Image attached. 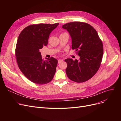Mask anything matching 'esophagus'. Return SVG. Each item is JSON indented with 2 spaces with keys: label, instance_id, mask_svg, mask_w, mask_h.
Here are the masks:
<instances>
[{
  "label": "esophagus",
  "instance_id": "1",
  "mask_svg": "<svg viewBox=\"0 0 121 121\" xmlns=\"http://www.w3.org/2000/svg\"><path fill=\"white\" fill-rule=\"evenodd\" d=\"M62 61H63V60H62V59H59V60H58V63H60L62 62Z\"/></svg>",
  "mask_w": 121,
  "mask_h": 121
}]
</instances>
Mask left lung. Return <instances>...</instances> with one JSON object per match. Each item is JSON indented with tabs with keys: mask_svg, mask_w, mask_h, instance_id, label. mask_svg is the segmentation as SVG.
<instances>
[{
	"mask_svg": "<svg viewBox=\"0 0 121 121\" xmlns=\"http://www.w3.org/2000/svg\"><path fill=\"white\" fill-rule=\"evenodd\" d=\"M72 38V48L77 51L79 60L68 58L66 69L68 78L80 83L91 78L99 68L104 53L103 44L97 31L85 22H74L62 26Z\"/></svg>",
	"mask_w": 121,
	"mask_h": 121,
	"instance_id": "obj_1",
	"label": "left lung"
}]
</instances>
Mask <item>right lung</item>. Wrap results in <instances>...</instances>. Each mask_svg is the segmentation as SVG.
Returning a JSON list of instances; mask_svg holds the SVG:
<instances>
[{
	"instance_id": "right-lung-1",
	"label": "right lung",
	"mask_w": 121,
	"mask_h": 121,
	"mask_svg": "<svg viewBox=\"0 0 121 121\" xmlns=\"http://www.w3.org/2000/svg\"><path fill=\"white\" fill-rule=\"evenodd\" d=\"M58 24L30 25L19 35L15 52L17 65L25 77L34 83L46 84L53 78L58 61L52 57L43 60L39 50L47 46L49 34Z\"/></svg>"
}]
</instances>
